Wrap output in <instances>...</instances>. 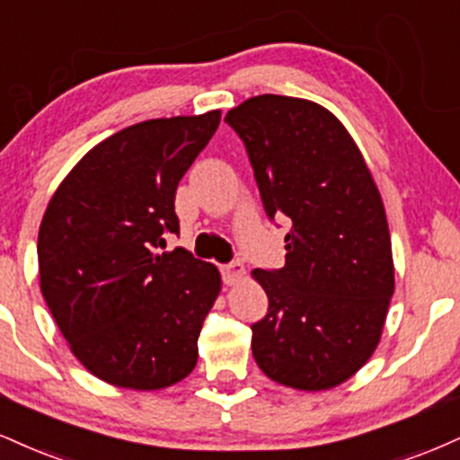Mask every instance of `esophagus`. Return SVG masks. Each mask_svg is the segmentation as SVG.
Listing matches in <instances>:
<instances>
[{
    "instance_id": "1",
    "label": "esophagus",
    "mask_w": 460,
    "mask_h": 460,
    "mask_svg": "<svg viewBox=\"0 0 460 460\" xmlns=\"http://www.w3.org/2000/svg\"><path fill=\"white\" fill-rule=\"evenodd\" d=\"M244 279V265L240 261H231L223 265V280L225 285H237Z\"/></svg>"
}]
</instances>
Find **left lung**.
<instances>
[{
	"label": "left lung",
	"mask_w": 460,
	"mask_h": 460,
	"mask_svg": "<svg viewBox=\"0 0 460 460\" xmlns=\"http://www.w3.org/2000/svg\"><path fill=\"white\" fill-rule=\"evenodd\" d=\"M225 121L244 141L265 214L291 218L285 268L252 272L270 302L251 328L254 362L287 388H334L377 349L394 293L384 201L321 104L263 93Z\"/></svg>",
	"instance_id": "8db88e82"
}]
</instances>
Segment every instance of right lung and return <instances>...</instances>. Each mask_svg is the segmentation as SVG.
I'll return each instance as SVG.
<instances>
[{
	"instance_id": "right-lung-1",
	"label": "right lung",
	"mask_w": 460,
	"mask_h": 460,
	"mask_svg": "<svg viewBox=\"0 0 460 460\" xmlns=\"http://www.w3.org/2000/svg\"><path fill=\"white\" fill-rule=\"evenodd\" d=\"M220 111L147 119L98 143L66 175L38 231L40 291L75 358L111 385L160 390L195 368L220 293L216 265L184 248L175 190Z\"/></svg>"
}]
</instances>
